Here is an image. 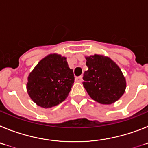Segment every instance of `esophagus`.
Returning <instances> with one entry per match:
<instances>
[{"label": "esophagus", "mask_w": 148, "mask_h": 148, "mask_svg": "<svg viewBox=\"0 0 148 148\" xmlns=\"http://www.w3.org/2000/svg\"><path fill=\"white\" fill-rule=\"evenodd\" d=\"M75 81L77 82H81L82 81V77L80 76V77H77L75 78Z\"/></svg>", "instance_id": "1"}]
</instances>
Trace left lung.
I'll return each instance as SVG.
<instances>
[{
	"mask_svg": "<svg viewBox=\"0 0 148 148\" xmlns=\"http://www.w3.org/2000/svg\"><path fill=\"white\" fill-rule=\"evenodd\" d=\"M88 69L84 72V88L91 99L103 105L116 102L126 89V79L119 66L102 54L86 56Z\"/></svg>",
	"mask_w": 148,
	"mask_h": 148,
	"instance_id": "1",
	"label": "left lung"
}]
</instances>
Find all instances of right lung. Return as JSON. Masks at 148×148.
Returning a JSON list of instances; mask_svg holds the SVG:
<instances>
[{"label": "right lung", "mask_w": 148, "mask_h": 148, "mask_svg": "<svg viewBox=\"0 0 148 148\" xmlns=\"http://www.w3.org/2000/svg\"><path fill=\"white\" fill-rule=\"evenodd\" d=\"M74 82L66 57L54 53L42 58L29 73L26 90L36 105L49 108L67 98Z\"/></svg>", "instance_id": "right-lung-1"}]
</instances>
